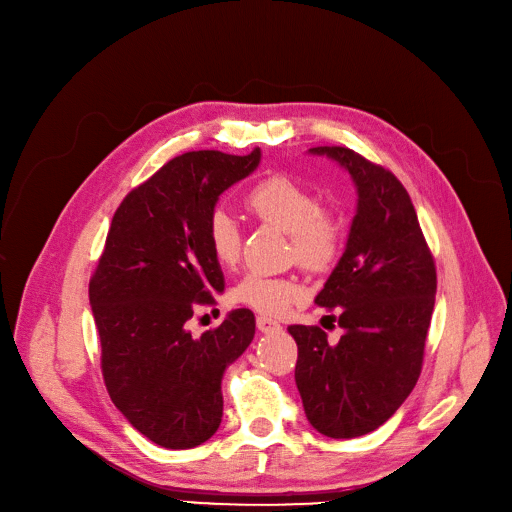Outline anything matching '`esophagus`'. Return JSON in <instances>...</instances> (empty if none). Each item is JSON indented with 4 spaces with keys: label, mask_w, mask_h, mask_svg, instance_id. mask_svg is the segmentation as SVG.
Segmentation results:
<instances>
[{
    "label": "esophagus",
    "mask_w": 512,
    "mask_h": 512,
    "mask_svg": "<svg viewBox=\"0 0 512 512\" xmlns=\"http://www.w3.org/2000/svg\"><path fill=\"white\" fill-rule=\"evenodd\" d=\"M257 328H259V332H263V334H278V332H282V326L278 324L276 319H270V317H265V315H259L257 317Z\"/></svg>",
    "instance_id": "esophagus-1"
}]
</instances>
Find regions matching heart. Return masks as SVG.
<instances>
[{"label":"heart","instance_id":"obj_1","mask_svg":"<svg viewBox=\"0 0 512 512\" xmlns=\"http://www.w3.org/2000/svg\"><path fill=\"white\" fill-rule=\"evenodd\" d=\"M247 213L261 224H270L288 234V257L311 274H324L338 261L344 245V228L338 215L319 207L313 191L294 178L276 174L259 180L242 197ZM207 247L224 267L240 261L242 236L236 222L222 209H215L207 222ZM305 288L297 278L247 274L234 288L232 299L257 313L278 317L301 303Z\"/></svg>","mask_w":512,"mask_h":512}]
</instances>
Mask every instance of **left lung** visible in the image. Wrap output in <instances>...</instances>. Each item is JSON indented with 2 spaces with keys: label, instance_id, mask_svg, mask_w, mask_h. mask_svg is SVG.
Wrapping results in <instances>:
<instances>
[{
  "label": "left lung",
  "instance_id": "obj_1",
  "mask_svg": "<svg viewBox=\"0 0 512 512\" xmlns=\"http://www.w3.org/2000/svg\"><path fill=\"white\" fill-rule=\"evenodd\" d=\"M353 176L357 215L315 303L344 330L288 326L299 346L294 380L309 423L336 440L386 423L415 388L436 303V263L407 188L348 147H313Z\"/></svg>",
  "mask_w": 512,
  "mask_h": 512
}]
</instances>
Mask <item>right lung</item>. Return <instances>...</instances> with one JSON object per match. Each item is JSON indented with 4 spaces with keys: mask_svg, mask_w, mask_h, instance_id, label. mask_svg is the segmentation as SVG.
Segmentation results:
<instances>
[{
    "mask_svg": "<svg viewBox=\"0 0 512 512\" xmlns=\"http://www.w3.org/2000/svg\"><path fill=\"white\" fill-rule=\"evenodd\" d=\"M261 159L188 151L124 197L89 282L101 342V373L134 429L170 450L207 442L222 423V375L247 351L255 315L234 309L195 338L188 319L224 290L207 247L220 195Z\"/></svg>",
    "mask_w": 512,
    "mask_h": 512,
    "instance_id": "obj_1",
    "label": "right lung"
}]
</instances>
